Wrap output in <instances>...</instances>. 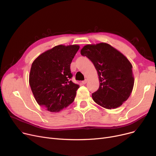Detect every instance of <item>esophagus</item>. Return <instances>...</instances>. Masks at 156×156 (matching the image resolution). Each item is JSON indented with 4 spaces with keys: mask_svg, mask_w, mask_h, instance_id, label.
<instances>
[{
    "mask_svg": "<svg viewBox=\"0 0 156 156\" xmlns=\"http://www.w3.org/2000/svg\"><path fill=\"white\" fill-rule=\"evenodd\" d=\"M81 82H82V83H83V84H86V83H87V80H83V81H81Z\"/></svg>",
    "mask_w": 156,
    "mask_h": 156,
    "instance_id": "obj_1",
    "label": "esophagus"
}]
</instances>
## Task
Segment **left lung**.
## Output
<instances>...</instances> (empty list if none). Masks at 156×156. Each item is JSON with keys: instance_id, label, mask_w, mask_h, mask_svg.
Returning <instances> with one entry per match:
<instances>
[{"instance_id": "1", "label": "left lung", "mask_w": 156, "mask_h": 156, "mask_svg": "<svg viewBox=\"0 0 156 156\" xmlns=\"http://www.w3.org/2000/svg\"><path fill=\"white\" fill-rule=\"evenodd\" d=\"M81 54L92 62L99 76V88L92 95L94 102L108 109L121 106L133 88L132 64L106 43L87 45L81 50Z\"/></svg>"}]
</instances>
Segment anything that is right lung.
<instances>
[{
  "label": "right lung",
  "mask_w": 156,
  "mask_h": 156,
  "mask_svg": "<svg viewBox=\"0 0 156 156\" xmlns=\"http://www.w3.org/2000/svg\"><path fill=\"white\" fill-rule=\"evenodd\" d=\"M77 45H57L33 62L29 83L37 103L51 112H59L74 100L80 87L71 80L70 64Z\"/></svg>",
  "instance_id": "right-lung-1"
}]
</instances>
